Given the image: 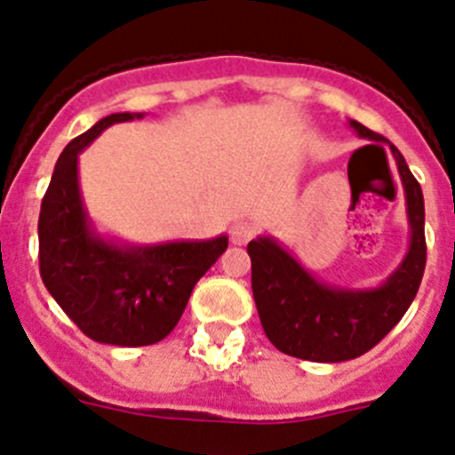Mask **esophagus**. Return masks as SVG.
<instances>
[{
  "label": "esophagus",
  "instance_id": "obj_1",
  "mask_svg": "<svg viewBox=\"0 0 455 455\" xmlns=\"http://www.w3.org/2000/svg\"><path fill=\"white\" fill-rule=\"evenodd\" d=\"M256 235V227L251 222H235L231 227L233 244H247Z\"/></svg>",
  "mask_w": 455,
  "mask_h": 455
}]
</instances>
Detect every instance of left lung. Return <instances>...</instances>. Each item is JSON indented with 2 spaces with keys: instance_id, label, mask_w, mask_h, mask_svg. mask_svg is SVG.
I'll use <instances>...</instances> for the list:
<instances>
[{
  "instance_id": "left-lung-1",
  "label": "left lung",
  "mask_w": 455,
  "mask_h": 455,
  "mask_svg": "<svg viewBox=\"0 0 455 455\" xmlns=\"http://www.w3.org/2000/svg\"><path fill=\"white\" fill-rule=\"evenodd\" d=\"M358 138L387 145L399 172L411 237L395 272L371 288L326 283L272 235L247 244L251 290L265 335L283 354L313 363H342L370 351L411 308L427 265L424 195L401 151L360 122L349 120ZM376 147V145H370Z\"/></svg>"
}]
</instances>
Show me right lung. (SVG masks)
<instances>
[{
	"mask_svg": "<svg viewBox=\"0 0 455 455\" xmlns=\"http://www.w3.org/2000/svg\"><path fill=\"white\" fill-rule=\"evenodd\" d=\"M113 113L69 142L59 156L38 220L40 276L72 322L101 345L145 347L179 324L192 288L227 251L228 235L136 244L106 235L84 204L79 154L117 122Z\"/></svg>",
	"mask_w": 455,
	"mask_h": 455,
	"instance_id": "obj_1",
	"label": "right lung"
}]
</instances>
